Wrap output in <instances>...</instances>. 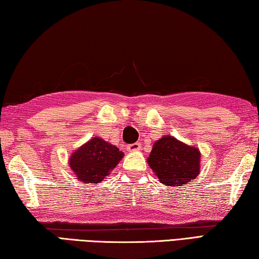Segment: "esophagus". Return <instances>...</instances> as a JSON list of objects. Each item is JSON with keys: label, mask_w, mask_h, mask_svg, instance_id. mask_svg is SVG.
<instances>
[{"label": "esophagus", "mask_w": 259, "mask_h": 259, "mask_svg": "<svg viewBox=\"0 0 259 259\" xmlns=\"http://www.w3.org/2000/svg\"><path fill=\"white\" fill-rule=\"evenodd\" d=\"M140 147H142L140 143H135V144H131V145H128L126 150H128V152H137L140 150Z\"/></svg>", "instance_id": "34e87169"}]
</instances>
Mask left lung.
<instances>
[{"label": "left lung", "mask_w": 259, "mask_h": 259, "mask_svg": "<svg viewBox=\"0 0 259 259\" xmlns=\"http://www.w3.org/2000/svg\"><path fill=\"white\" fill-rule=\"evenodd\" d=\"M147 163L165 186H183L199 176L201 153L174 136H162L153 144Z\"/></svg>", "instance_id": "8db88e82"}]
</instances>
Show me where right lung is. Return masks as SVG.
<instances>
[{
    "label": "right lung",
    "instance_id": "1",
    "mask_svg": "<svg viewBox=\"0 0 259 259\" xmlns=\"http://www.w3.org/2000/svg\"><path fill=\"white\" fill-rule=\"evenodd\" d=\"M123 155L115 145L93 137L72 153L68 164L77 181L95 185L109 176Z\"/></svg>",
    "mask_w": 259,
    "mask_h": 259
}]
</instances>
